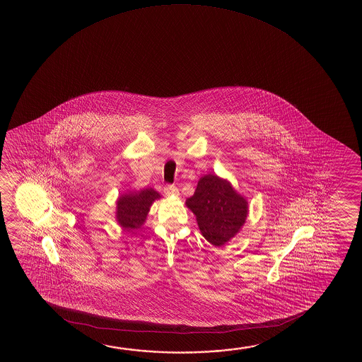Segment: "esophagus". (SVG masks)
<instances>
[{
  "instance_id": "34e87169",
  "label": "esophagus",
  "mask_w": 362,
  "mask_h": 362,
  "mask_svg": "<svg viewBox=\"0 0 362 362\" xmlns=\"http://www.w3.org/2000/svg\"><path fill=\"white\" fill-rule=\"evenodd\" d=\"M164 194L165 195H179V190L173 184H169L167 187H164Z\"/></svg>"
}]
</instances>
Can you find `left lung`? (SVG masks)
<instances>
[{
    "mask_svg": "<svg viewBox=\"0 0 362 362\" xmlns=\"http://www.w3.org/2000/svg\"><path fill=\"white\" fill-rule=\"evenodd\" d=\"M185 204L195 214L204 238L215 246L233 238L247 218V202L228 180L213 174L199 180L195 193Z\"/></svg>",
    "mask_w": 362,
    "mask_h": 362,
    "instance_id": "8db88e82",
    "label": "left lung"
}]
</instances>
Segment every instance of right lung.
I'll use <instances>...</instances> for the list:
<instances>
[{"mask_svg": "<svg viewBox=\"0 0 362 362\" xmlns=\"http://www.w3.org/2000/svg\"><path fill=\"white\" fill-rule=\"evenodd\" d=\"M160 198L153 189H144L139 193H129L119 197L117 200L116 218L119 225L129 231L144 223L149 208L156 199Z\"/></svg>", "mask_w": 362, "mask_h": 362, "instance_id": "right-lung-1", "label": "right lung"}]
</instances>
